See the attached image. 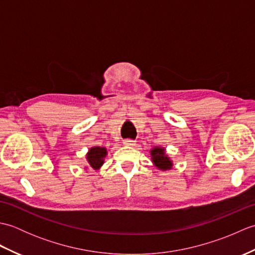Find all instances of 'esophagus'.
Here are the masks:
<instances>
[{
  "mask_svg": "<svg viewBox=\"0 0 255 255\" xmlns=\"http://www.w3.org/2000/svg\"><path fill=\"white\" fill-rule=\"evenodd\" d=\"M123 143L124 145H126V147H133V145H136V141L131 139H125L123 140Z\"/></svg>",
  "mask_w": 255,
  "mask_h": 255,
  "instance_id": "esophagus-1",
  "label": "esophagus"
}]
</instances>
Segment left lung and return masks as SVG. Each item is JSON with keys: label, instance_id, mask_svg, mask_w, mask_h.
<instances>
[{"label": "left lung", "instance_id": "left-lung-1", "mask_svg": "<svg viewBox=\"0 0 255 255\" xmlns=\"http://www.w3.org/2000/svg\"><path fill=\"white\" fill-rule=\"evenodd\" d=\"M151 160L153 165L161 171L171 170L173 166V162L170 156L165 153V149L163 147H154L150 150Z\"/></svg>", "mask_w": 255, "mask_h": 255}]
</instances>
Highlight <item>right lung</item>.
Segmentation results:
<instances>
[{"mask_svg": "<svg viewBox=\"0 0 255 255\" xmlns=\"http://www.w3.org/2000/svg\"><path fill=\"white\" fill-rule=\"evenodd\" d=\"M107 155V149L105 147H92L89 149L86 153V161H88L89 166L93 170H100L101 166L104 164V159ZM88 166L85 167V170Z\"/></svg>", "mask_w": 255, "mask_h": 255, "instance_id": "1", "label": "right lung"}]
</instances>
